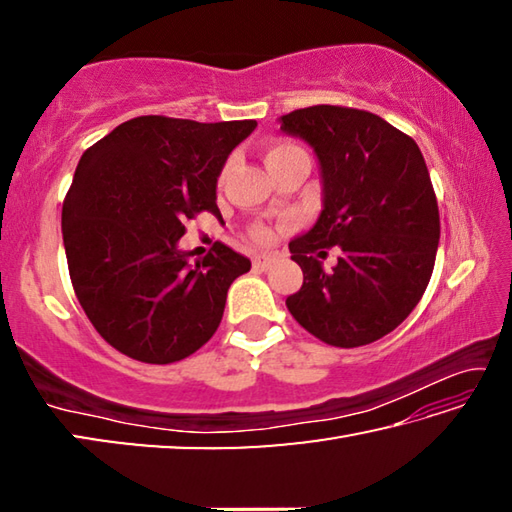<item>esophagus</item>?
Instances as JSON below:
<instances>
[{
    "label": "esophagus",
    "mask_w": 512,
    "mask_h": 512,
    "mask_svg": "<svg viewBox=\"0 0 512 512\" xmlns=\"http://www.w3.org/2000/svg\"><path fill=\"white\" fill-rule=\"evenodd\" d=\"M275 262H277L275 255L262 253V255H255V257H253V266L257 268V271H266V268H271Z\"/></svg>",
    "instance_id": "34e87169"
}]
</instances>
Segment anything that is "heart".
<instances>
[{
    "label": "heart",
    "instance_id": "obj_1",
    "mask_svg": "<svg viewBox=\"0 0 512 512\" xmlns=\"http://www.w3.org/2000/svg\"><path fill=\"white\" fill-rule=\"evenodd\" d=\"M296 151H300L298 146L287 144V142H271V144H266L264 146V162H266V167L273 169L277 162H282L284 158H289V155L296 153ZM223 176H225V171H223ZM250 237H253L257 244H266V241H271V230H268L266 225H253V228H250Z\"/></svg>",
    "mask_w": 512,
    "mask_h": 512
}]
</instances>
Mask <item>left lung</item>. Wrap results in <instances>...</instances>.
Here are the masks:
<instances>
[{"label":"left lung","mask_w":512,"mask_h":512,"mask_svg":"<svg viewBox=\"0 0 512 512\" xmlns=\"http://www.w3.org/2000/svg\"><path fill=\"white\" fill-rule=\"evenodd\" d=\"M280 131L314 149L323 178V212L289 244L305 280L287 307L327 345H368L411 314L431 280L440 216L427 164L409 135L366 110L300 108ZM332 245L340 262L325 272Z\"/></svg>","instance_id":"1"}]
</instances>
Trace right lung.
<instances>
[{
    "mask_svg": "<svg viewBox=\"0 0 512 512\" xmlns=\"http://www.w3.org/2000/svg\"><path fill=\"white\" fill-rule=\"evenodd\" d=\"M255 119H128L81 155L63 203L69 277L103 341L144 363L194 354L219 327L250 259L221 241L201 262L178 250L185 221L219 216L216 178Z\"/></svg>",
    "mask_w": 512,
    "mask_h": 512,
    "instance_id": "add662e5",
    "label": "right lung"
}]
</instances>
